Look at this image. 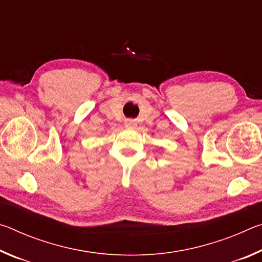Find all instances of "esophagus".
I'll return each mask as SVG.
<instances>
[{
    "label": "esophagus",
    "mask_w": 262,
    "mask_h": 262,
    "mask_svg": "<svg viewBox=\"0 0 262 262\" xmlns=\"http://www.w3.org/2000/svg\"><path fill=\"white\" fill-rule=\"evenodd\" d=\"M135 126H136L135 120H132V119L126 120V127H135Z\"/></svg>",
    "instance_id": "esophagus-1"
}]
</instances>
